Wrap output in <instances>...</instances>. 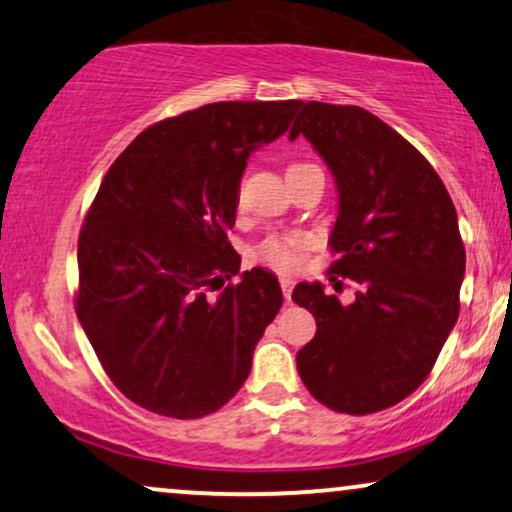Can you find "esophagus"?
Segmentation results:
<instances>
[{
  "instance_id": "esophagus-1",
  "label": "esophagus",
  "mask_w": 512,
  "mask_h": 512,
  "mask_svg": "<svg viewBox=\"0 0 512 512\" xmlns=\"http://www.w3.org/2000/svg\"><path fill=\"white\" fill-rule=\"evenodd\" d=\"M293 286H295L293 278H288V276H283V278H281V290H283V297H286L288 302H290V293H293Z\"/></svg>"
}]
</instances>
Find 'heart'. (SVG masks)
<instances>
[{"label":"heart","instance_id":"1","mask_svg":"<svg viewBox=\"0 0 512 512\" xmlns=\"http://www.w3.org/2000/svg\"><path fill=\"white\" fill-rule=\"evenodd\" d=\"M307 250H309L307 236L281 234V236H269L267 241H262L260 248H257V257H260L267 267L290 274V271H297L302 267L304 257H307Z\"/></svg>","mask_w":512,"mask_h":512}]
</instances>
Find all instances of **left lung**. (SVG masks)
Segmentation results:
<instances>
[{
    "instance_id": "left-lung-1",
    "label": "left lung",
    "mask_w": 512,
    "mask_h": 512,
    "mask_svg": "<svg viewBox=\"0 0 512 512\" xmlns=\"http://www.w3.org/2000/svg\"><path fill=\"white\" fill-rule=\"evenodd\" d=\"M300 134L338 186L331 274L359 290L342 304L319 281L297 283L293 300L316 319L297 373L323 406L366 416L409 397L456 326L465 274L456 208L428 160L364 108L307 101L290 141Z\"/></svg>"
}]
</instances>
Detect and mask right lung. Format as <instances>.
I'll return each mask as SVG.
<instances>
[{"instance_id": "obj_1", "label": "right lung", "mask_w": 512, "mask_h": 512, "mask_svg": "<svg viewBox=\"0 0 512 512\" xmlns=\"http://www.w3.org/2000/svg\"><path fill=\"white\" fill-rule=\"evenodd\" d=\"M302 101H219L144 129L103 177L77 241V319L115 387L144 409L203 418L250 375L283 304L255 267L238 286L241 177Z\"/></svg>"}]
</instances>
